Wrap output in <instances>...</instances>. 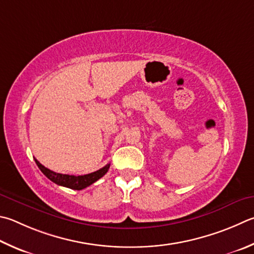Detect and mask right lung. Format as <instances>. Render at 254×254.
Masks as SVG:
<instances>
[{
    "mask_svg": "<svg viewBox=\"0 0 254 254\" xmlns=\"http://www.w3.org/2000/svg\"><path fill=\"white\" fill-rule=\"evenodd\" d=\"M35 163L38 164L39 169L42 171V173L50 179L51 181L57 183L58 186H62L68 189H72V190H82V189H85L91 184L98 181L103 175L108 172L110 168V164H107L104 168L98 170V171L92 172L90 174H84V175H68V174H61L51 171L50 169L45 168L44 165L41 164L38 160H35Z\"/></svg>",
    "mask_w": 254,
    "mask_h": 254,
    "instance_id": "1",
    "label": "right lung"
}]
</instances>
